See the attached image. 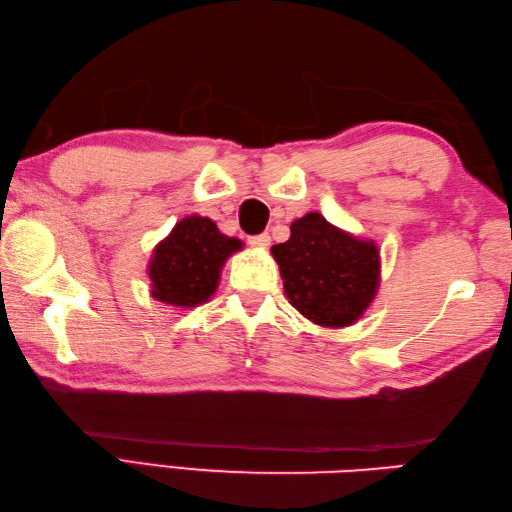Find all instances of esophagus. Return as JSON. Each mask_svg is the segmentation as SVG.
<instances>
[{"mask_svg":"<svg viewBox=\"0 0 512 512\" xmlns=\"http://www.w3.org/2000/svg\"><path fill=\"white\" fill-rule=\"evenodd\" d=\"M248 242H250V246H255V248H268L270 246V235L268 233L255 235V237H250Z\"/></svg>","mask_w":512,"mask_h":512,"instance_id":"esophagus-1","label":"esophagus"}]
</instances>
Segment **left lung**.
Listing matches in <instances>:
<instances>
[{
    "instance_id": "obj_1",
    "label": "left lung",
    "mask_w": 512,
    "mask_h": 512,
    "mask_svg": "<svg viewBox=\"0 0 512 512\" xmlns=\"http://www.w3.org/2000/svg\"><path fill=\"white\" fill-rule=\"evenodd\" d=\"M292 308L321 328H350L380 288V248L317 211L290 224L288 242L270 248Z\"/></svg>"
}]
</instances>
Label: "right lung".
<instances>
[{"label": "right lung", "instance_id": "right-lung-1", "mask_svg": "<svg viewBox=\"0 0 512 512\" xmlns=\"http://www.w3.org/2000/svg\"><path fill=\"white\" fill-rule=\"evenodd\" d=\"M242 248V239L224 235L209 217H182L149 257L151 297L180 310L202 306L217 292L226 259Z\"/></svg>", "mask_w": 512, "mask_h": 512}]
</instances>
